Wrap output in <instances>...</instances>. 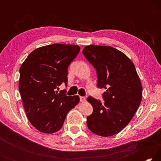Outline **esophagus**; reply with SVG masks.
<instances>
[{
    "mask_svg": "<svg viewBox=\"0 0 161 161\" xmlns=\"http://www.w3.org/2000/svg\"><path fill=\"white\" fill-rule=\"evenodd\" d=\"M80 102H84L86 101V98L84 97H80Z\"/></svg>",
    "mask_w": 161,
    "mask_h": 161,
    "instance_id": "esophagus-1",
    "label": "esophagus"
}]
</instances>
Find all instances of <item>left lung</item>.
Segmentation results:
<instances>
[{"instance_id": "obj_1", "label": "left lung", "mask_w": 161, "mask_h": 161, "mask_svg": "<svg viewBox=\"0 0 161 161\" xmlns=\"http://www.w3.org/2000/svg\"><path fill=\"white\" fill-rule=\"evenodd\" d=\"M82 53L97 70V86L106 89L103 102L92 97L86 99L93 107L86 125L97 135H115L126 126L139 107L143 91L139 77L130 59L116 48L89 45Z\"/></svg>"}]
</instances>
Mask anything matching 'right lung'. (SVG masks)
<instances>
[{"label": "right lung", "mask_w": 161, "mask_h": 161, "mask_svg": "<svg viewBox=\"0 0 161 161\" xmlns=\"http://www.w3.org/2000/svg\"><path fill=\"white\" fill-rule=\"evenodd\" d=\"M80 51L75 45L53 44L36 49L20 68L19 91L27 117L35 129L53 133L62 129L80 97L55 92L67 84V69Z\"/></svg>", "instance_id": "obj_1"}]
</instances>
